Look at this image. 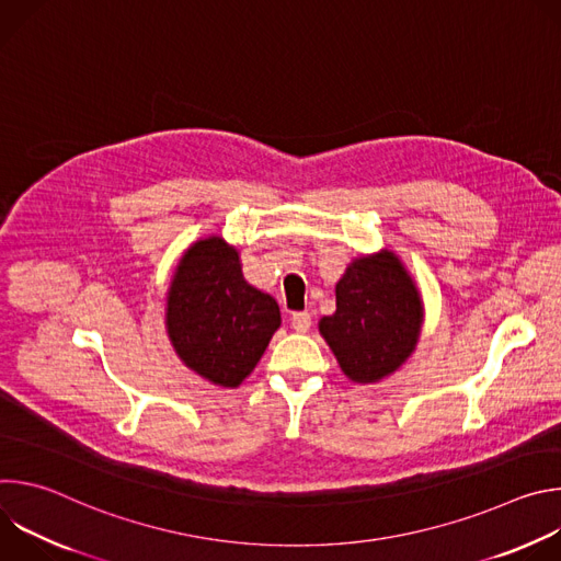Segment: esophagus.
Returning <instances> with one entry per match:
<instances>
[{
	"label": "esophagus",
	"instance_id": "obj_1",
	"mask_svg": "<svg viewBox=\"0 0 561 561\" xmlns=\"http://www.w3.org/2000/svg\"><path fill=\"white\" fill-rule=\"evenodd\" d=\"M290 327H293V331H295V333H308V329H310V314H308L306 310H301V312H293V317H290Z\"/></svg>",
	"mask_w": 561,
	"mask_h": 561
}]
</instances>
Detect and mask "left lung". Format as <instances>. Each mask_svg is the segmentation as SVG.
I'll return each instance as SVG.
<instances>
[{
    "mask_svg": "<svg viewBox=\"0 0 561 561\" xmlns=\"http://www.w3.org/2000/svg\"><path fill=\"white\" fill-rule=\"evenodd\" d=\"M337 310L319 335L355 383H377L413 355L424 324L422 293L394 251L355 257L335 284Z\"/></svg>",
    "mask_w": 561,
    "mask_h": 561,
    "instance_id": "obj_1",
    "label": "left lung"
}]
</instances>
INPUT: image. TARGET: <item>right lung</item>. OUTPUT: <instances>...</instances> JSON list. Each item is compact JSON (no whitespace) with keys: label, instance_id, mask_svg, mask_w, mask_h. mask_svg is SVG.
I'll list each match as a JSON object with an SVG mask.
<instances>
[{"label":"right lung","instance_id":"right-lung-1","mask_svg":"<svg viewBox=\"0 0 561 561\" xmlns=\"http://www.w3.org/2000/svg\"><path fill=\"white\" fill-rule=\"evenodd\" d=\"M167 333L186 368L237 388L262 359L282 324L277 301L251 286L239 251L221 234L193 242L167 290Z\"/></svg>","mask_w":561,"mask_h":561}]
</instances>
